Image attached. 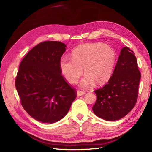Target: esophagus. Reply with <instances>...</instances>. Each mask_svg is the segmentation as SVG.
<instances>
[{
	"label": "esophagus",
	"instance_id": "obj_1",
	"mask_svg": "<svg viewBox=\"0 0 152 152\" xmlns=\"http://www.w3.org/2000/svg\"><path fill=\"white\" fill-rule=\"evenodd\" d=\"M86 91H77V96H81L82 95H84L86 94Z\"/></svg>",
	"mask_w": 152,
	"mask_h": 152
}]
</instances>
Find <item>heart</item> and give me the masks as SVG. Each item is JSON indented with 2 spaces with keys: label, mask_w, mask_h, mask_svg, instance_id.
<instances>
[{
  "label": "heart",
  "mask_w": 152,
  "mask_h": 152,
  "mask_svg": "<svg viewBox=\"0 0 152 152\" xmlns=\"http://www.w3.org/2000/svg\"><path fill=\"white\" fill-rule=\"evenodd\" d=\"M117 54L112 47L102 43L84 44L73 50L72 58L62 56L59 68L68 82L73 84L83 74L82 87L102 86L110 80L115 64Z\"/></svg>",
  "instance_id": "obj_1"
}]
</instances>
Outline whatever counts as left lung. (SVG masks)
I'll return each mask as SVG.
<instances>
[{"label": "left lung", "instance_id": "8db88e82", "mask_svg": "<svg viewBox=\"0 0 152 152\" xmlns=\"http://www.w3.org/2000/svg\"><path fill=\"white\" fill-rule=\"evenodd\" d=\"M141 76L134 53L123 48L107 84L94 91L97 99L92 108L96 115L113 121L129 113L137 102Z\"/></svg>", "mask_w": 152, "mask_h": 152}]
</instances>
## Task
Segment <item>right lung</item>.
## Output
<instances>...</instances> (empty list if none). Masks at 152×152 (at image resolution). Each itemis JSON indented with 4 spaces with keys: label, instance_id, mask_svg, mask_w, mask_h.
Here are the masks:
<instances>
[{
    "label": "right lung",
    "instance_id": "right-lung-1",
    "mask_svg": "<svg viewBox=\"0 0 152 152\" xmlns=\"http://www.w3.org/2000/svg\"><path fill=\"white\" fill-rule=\"evenodd\" d=\"M65 48L59 41L41 42L26 54L18 71L15 86L22 107L42 123L61 120L77 97L59 68Z\"/></svg>",
    "mask_w": 152,
    "mask_h": 152
}]
</instances>
